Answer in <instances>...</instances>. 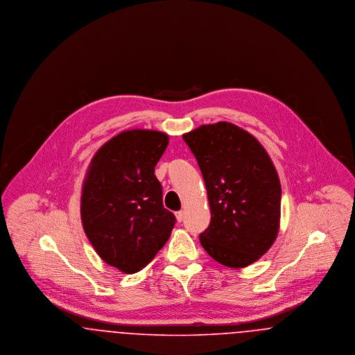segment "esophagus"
<instances>
[{"label": "esophagus", "instance_id": "34e87169", "mask_svg": "<svg viewBox=\"0 0 355 355\" xmlns=\"http://www.w3.org/2000/svg\"><path fill=\"white\" fill-rule=\"evenodd\" d=\"M184 216H185L184 211H177V213H175V218H177L178 222H181V220H184Z\"/></svg>", "mask_w": 355, "mask_h": 355}]
</instances>
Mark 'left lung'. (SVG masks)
I'll return each mask as SVG.
<instances>
[{
  "mask_svg": "<svg viewBox=\"0 0 355 355\" xmlns=\"http://www.w3.org/2000/svg\"><path fill=\"white\" fill-rule=\"evenodd\" d=\"M197 158L211 211L200 241L223 266L242 269L274 243L281 218V182L259 141L222 121L182 135Z\"/></svg>",
  "mask_w": 355,
  "mask_h": 355,
  "instance_id": "8db88e82",
  "label": "left lung"
}]
</instances>
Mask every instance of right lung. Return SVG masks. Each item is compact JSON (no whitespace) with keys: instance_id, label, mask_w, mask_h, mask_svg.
<instances>
[{"instance_id":"right-lung-1","label":"right lung","mask_w":355,"mask_h":355,"mask_svg":"<svg viewBox=\"0 0 355 355\" xmlns=\"http://www.w3.org/2000/svg\"><path fill=\"white\" fill-rule=\"evenodd\" d=\"M169 135L132 129L105 142L85 175L81 220L85 234L107 265L126 274L142 270L158 253L175 217L162 205L154 168Z\"/></svg>"}]
</instances>
